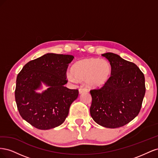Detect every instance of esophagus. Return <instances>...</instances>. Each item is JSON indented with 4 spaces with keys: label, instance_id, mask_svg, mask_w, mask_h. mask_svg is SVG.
<instances>
[{
    "label": "esophagus",
    "instance_id": "34e87169",
    "mask_svg": "<svg viewBox=\"0 0 158 158\" xmlns=\"http://www.w3.org/2000/svg\"><path fill=\"white\" fill-rule=\"evenodd\" d=\"M87 91H88L87 89H85V88H80L79 89V94H82V93H84V92H86Z\"/></svg>",
    "mask_w": 158,
    "mask_h": 158
}]
</instances>
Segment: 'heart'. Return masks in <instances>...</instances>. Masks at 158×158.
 <instances>
[{
  "mask_svg": "<svg viewBox=\"0 0 158 158\" xmlns=\"http://www.w3.org/2000/svg\"><path fill=\"white\" fill-rule=\"evenodd\" d=\"M111 75V66L107 60L90 58L76 61L66 77L72 82L85 80L89 88H99L108 82Z\"/></svg>",
  "mask_w": 158,
  "mask_h": 158,
  "instance_id": "obj_1",
  "label": "heart"
}]
</instances>
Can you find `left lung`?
I'll list each match as a JSON object with an SVG mask.
<instances>
[{"label": "left lung", "mask_w": 158, "mask_h": 158, "mask_svg": "<svg viewBox=\"0 0 158 158\" xmlns=\"http://www.w3.org/2000/svg\"><path fill=\"white\" fill-rule=\"evenodd\" d=\"M111 66V76L99 89L90 91L89 109L94 121L115 128L127 125L139 113L146 87L144 75L133 63L113 52L102 54Z\"/></svg>", "instance_id": "left-lung-1"}]
</instances>
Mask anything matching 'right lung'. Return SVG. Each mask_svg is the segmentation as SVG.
Instances as JSON below:
<instances>
[{
	"label": "right lung",
	"instance_id": "add662e5",
	"mask_svg": "<svg viewBox=\"0 0 158 158\" xmlns=\"http://www.w3.org/2000/svg\"><path fill=\"white\" fill-rule=\"evenodd\" d=\"M74 56L47 53L25 64L18 74L15 99L20 114L30 125L49 130L63 124L78 96V89L64 86L66 72ZM45 85L48 89L37 90Z\"/></svg>",
	"mask_w": 158,
	"mask_h": 158
}]
</instances>
